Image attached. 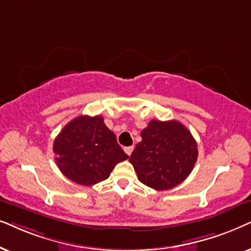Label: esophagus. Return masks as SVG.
Here are the masks:
<instances>
[{"label":"esophagus","mask_w":251,"mask_h":251,"mask_svg":"<svg viewBox=\"0 0 251 251\" xmlns=\"http://www.w3.org/2000/svg\"><path fill=\"white\" fill-rule=\"evenodd\" d=\"M133 149H134V147H133V146L125 147V148H124V150H125V152L127 153L128 156H131V153H132V151H133Z\"/></svg>","instance_id":"1"}]
</instances>
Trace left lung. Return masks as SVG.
Here are the masks:
<instances>
[{"instance_id":"left-lung-1","label":"left lung","mask_w":251,"mask_h":251,"mask_svg":"<svg viewBox=\"0 0 251 251\" xmlns=\"http://www.w3.org/2000/svg\"><path fill=\"white\" fill-rule=\"evenodd\" d=\"M129 162L138 178L156 190L171 189L190 175L198 159L192 133L176 120H151L141 132Z\"/></svg>"}]
</instances>
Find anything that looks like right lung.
<instances>
[{
    "instance_id": "right-lung-1",
    "label": "right lung",
    "mask_w": 251,
    "mask_h": 251,
    "mask_svg": "<svg viewBox=\"0 0 251 251\" xmlns=\"http://www.w3.org/2000/svg\"><path fill=\"white\" fill-rule=\"evenodd\" d=\"M58 169L66 178L82 186L108 179L113 168L127 159L102 116H79L53 141Z\"/></svg>"
}]
</instances>
